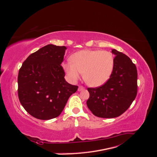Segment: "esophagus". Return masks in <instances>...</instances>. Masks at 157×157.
Wrapping results in <instances>:
<instances>
[{"label": "esophagus", "mask_w": 157, "mask_h": 157, "mask_svg": "<svg viewBox=\"0 0 157 157\" xmlns=\"http://www.w3.org/2000/svg\"><path fill=\"white\" fill-rule=\"evenodd\" d=\"M84 89V87L83 86H79V87H78V91H81Z\"/></svg>", "instance_id": "esophagus-1"}]
</instances>
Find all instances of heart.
<instances>
[{
	"label": "heart",
	"mask_w": 157,
	"mask_h": 157,
	"mask_svg": "<svg viewBox=\"0 0 157 157\" xmlns=\"http://www.w3.org/2000/svg\"><path fill=\"white\" fill-rule=\"evenodd\" d=\"M71 62L63 63L66 75L75 82L82 75L89 86L98 87L110 78L114 68V57L111 52L100 50H82L71 57Z\"/></svg>",
	"instance_id": "b5f03b06"
}]
</instances>
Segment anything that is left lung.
I'll return each instance as SVG.
<instances>
[{"label": "left lung", "mask_w": 157, "mask_h": 157, "mask_svg": "<svg viewBox=\"0 0 157 157\" xmlns=\"http://www.w3.org/2000/svg\"><path fill=\"white\" fill-rule=\"evenodd\" d=\"M114 68L110 78L102 86L88 88L87 107L100 118H116L126 111L137 94V69L129 57L115 49Z\"/></svg>", "instance_id": "left-lung-1"}]
</instances>
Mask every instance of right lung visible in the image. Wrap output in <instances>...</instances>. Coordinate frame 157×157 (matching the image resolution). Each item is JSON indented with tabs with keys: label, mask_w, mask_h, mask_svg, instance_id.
I'll use <instances>...</instances> for the list:
<instances>
[{
	"label": "right lung",
	"mask_w": 157,
	"mask_h": 157,
	"mask_svg": "<svg viewBox=\"0 0 157 157\" xmlns=\"http://www.w3.org/2000/svg\"><path fill=\"white\" fill-rule=\"evenodd\" d=\"M66 49L47 45L28 56L18 71V99L25 111L39 120L59 116L78 89L64 79L61 63Z\"/></svg>",
	"instance_id": "right-lung-1"
}]
</instances>
